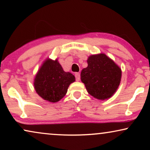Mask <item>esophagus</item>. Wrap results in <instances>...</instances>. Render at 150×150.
Here are the masks:
<instances>
[{"label":"esophagus","mask_w":150,"mask_h":150,"mask_svg":"<svg viewBox=\"0 0 150 150\" xmlns=\"http://www.w3.org/2000/svg\"><path fill=\"white\" fill-rule=\"evenodd\" d=\"M75 77H76V80L77 81H80V78H81V76H80V73H75Z\"/></svg>","instance_id":"obj_1"}]
</instances>
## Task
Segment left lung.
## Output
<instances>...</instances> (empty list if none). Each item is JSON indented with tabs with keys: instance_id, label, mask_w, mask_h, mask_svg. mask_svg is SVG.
Listing matches in <instances>:
<instances>
[{
	"instance_id": "1",
	"label": "left lung",
	"mask_w": 150,
	"mask_h": 150,
	"mask_svg": "<svg viewBox=\"0 0 150 150\" xmlns=\"http://www.w3.org/2000/svg\"><path fill=\"white\" fill-rule=\"evenodd\" d=\"M88 66L81 71V81L90 95L98 100L111 97L120 85L122 71L118 65L104 54L91 55Z\"/></svg>"
}]
</instances>
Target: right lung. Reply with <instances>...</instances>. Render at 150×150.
Masks as SVG:
<instances>
[{"instance_id": "obj_1", "label": "right lung", "mask_w": 150, "mask_h": 150, "mask_svg": "<svg viewBox=\"0 0 150 150\" xmlns=\"http://www.w3.org/2000/svg\"><path fill=\"white\" fill-rule=\"evenodd\" d=\"M74 81V76L63 71L57 59H47L37 74L34 87L43 99L57 102L64 97L69 85Z\"/></svg>"}]
</instances>
